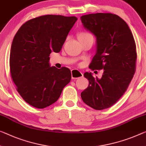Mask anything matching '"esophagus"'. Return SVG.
<instances>
[{
	"label": "esophagus",
	"instance_id": "esophagus-1",
	"mask_svg": "<svg viewBox=\"0 0 146 146\" xmlns=\"http://www.w3.org/2000/svg\"><path fill=\"white\" fill-rule=\"evenodd\" d=\"M71 75L72 79H78V78H82L84 76L83 74L80 71L76 70V69H73V70H71Z\"/></svg>",
	"mask_w": 146,
	"mask_h": 146
}]
</instances>
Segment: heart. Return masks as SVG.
<instances>
[{
	"instance_id": "b5f03b06",
	"label": "heart",
	"mask_w": 146,
	"mask_h": 146,
	"mask_svg": "<svg viewBox=\"0 0 146 146\" xmlns=\"http://www.w3.org/2000/svg\"><path fill=\"white\" fill-rule=\"evenodd\" d=\"M91 35L89 33H80L79 35H78V38H81V37H85V36H89Z\"/></svg>"
}]
</instances>
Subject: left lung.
Instances as JSON below:
<instances>
[{"instance_id": "1", "label": "left lung", "mask_w": 146, "mask_h": 146, "mask_svg": "<svg viewBox=\"0 0 146 146\" xmlns=\"http://www.w3.org/2000/svg\"><path fill=\"white\" fill-rule=\"evenodd\" d=\"M80 19L96 40V53L89 68L104 70L101 78L84 73L89 86L81 97L89 106L101 110L115 104L133 79L137 58L135 42L126 22L117 15L91 13Z\"/></svg>"}]
</instances>
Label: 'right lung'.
Returning <instances> with one entry per match:
<instances>
[{
    "label": "right lung",
    "instance_id": "1",
    "mask_svg": "<svg viewBox=\"0 0 146 146\" xmlns=\"http://www.w3.org/2000/svg\"><path fill=\"white\" fill-rule=\"evenodd\" d=\"M78 18L46 15L25 22L11 46L10 68L17 91L26 102L44 108L59 99L71 80L66 67L50 66V55L59 53Z\"/></svg>",
    "mask_w": 146,
    "mask_h": 146
}]
</instances>
